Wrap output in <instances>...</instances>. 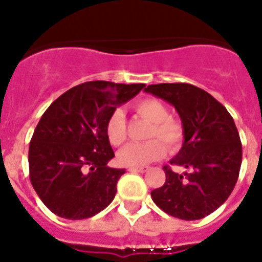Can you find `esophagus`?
<instances>
[{
	"mask_svg": "<svg viewBox=\"0 0 262 262\" xmlns=\"http://www.w3.org/2000/svg\"><path fill=\"white\" fill-rule=\"evenodd\" d=\"M130 172H147L149 168L148 167H129L127 168Z\"/></svg>",
	"mask_w": 262,
	"mask_h": 262,
	"instance_id": "34e87169",
	"label": "esophagus"
}]
</instances>
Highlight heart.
<instances>
[{"mask_svg": "<svg viewBox=\"0 0 262 262\" xmlns=\"http://www.w3.org/2000/svg\"><path fill=\"white\" fill-rule=\"evenodd\" d=\"M133 110L141 118L151 122L148 130L147 143L129 144L118 152L117 159L126 167H143L145 164L162 159L166 155L164 142L171 151H177L185 139V127L178 119L171 118L167 106L155 98L141 99L135 103ZM104 133L108 143L114 147H119L126 141V122L122 111H113L106 121ZM162 139L163 143L157 139Z\"/></svg>", "mask_w": 262, "mask_h": 262, "instance_id": "b5f03b06", "label": "heart"}]
</instances>
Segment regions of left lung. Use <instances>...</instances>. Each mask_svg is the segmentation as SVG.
Returning a JSON list of instances; mask_svg holds the SVG:
<instances>
[{"mask_svg": "<svg viewBox=\"0 0 262 262\" xmlns=\"http://www.w3.org/2000/svg\"><path fill=\"white\" fill-rule=\"evenodd\" d=\"M145 92L178 111L185 141L170 164L187 168L178 174L164 166L166 182L151 191L152 200L174 217L203 219L228 199L239 177L242 144L235 122L222 103L191 84H152Z\"/></svg>", "mask_w": 262, "mask_h": 262, "instance_id": "obj_1", "label": "left lung"}]
</instances>
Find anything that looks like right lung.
Segmentation results:
<instances>
[{
  "label": "right lung",
  "instance_id": "right-lung-1",
  "mask_svg": "<svg viewBox=\"0 0 262 262\" xmlns=\"http://www.w3.org/2000/svg\"><path fill=\"white\" fill-rule=\"evenodd\" d=\"M145 84L88 81L45 111L30 143V179L43 204L59 217L83 220L114 200L123 168H111L114 151L104 133L108 115Z\"/></svg>",
  "mask_w": 262,
  "mask_h": 262
}]
</instances>
